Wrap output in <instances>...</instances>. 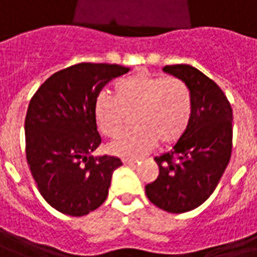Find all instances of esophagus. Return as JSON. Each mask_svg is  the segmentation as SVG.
Returning a JSON list of instances; mask_svg holds the SVG:
<instances>
[{"label": "esophagus", "instance_id": "esophagus-1", "mask_svg": "<svg viewBox=\"0 0 257 257\" xmlns=\"http://www.w3.org/2000/svg\"><path fill=\"white\" fill-rule=\"evenodd\" d=\"M122 163L125 164V166H134V164H136L138 163V160H129V159H123Z\"/></svg>", "mask_w": 257, "mask_h": 257}]
</instances>
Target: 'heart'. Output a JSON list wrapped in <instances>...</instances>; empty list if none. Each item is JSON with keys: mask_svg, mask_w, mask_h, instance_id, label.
<instances>
[{"mask_svg": "<svg viewBox=\"0 0 257 257\" xmlns=\"http://www.w3.org/2000/svg\"><path fill=\"white\" fill-rule=\"evenodd\" d=\"M131 115L135 128L108 146L116 157L138 159L157 142L171 145L178 141L191 122V91L181 79L136 73L116 82L114 97L101 93L96 100V122L107 138L121 134Z\"/></svg>", "mask_w": 257, "mask_h": 257, "instance_id": "obj_1", "label": "heart"}]
</instances>
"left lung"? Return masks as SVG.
Returning <instances> with one entry per match:
<instances>
[{
    "instance_id": "1",
    "label": "left lung",
    "mask_w": 257,
    "mask_h": 257,
    "mask_svg": "<svg viewBox=\"0 0 257 257\" xmlns=\"http://www.w3.org/2000/svg\"><path fill=\"white\" fill-rule=\"evenodd\" d=\"M166 73L191 91L192 116L168 153L156 157L159 177L146 185L149 200L168 213H185L214 192L232 152V108L216 82L191 65H167Z\"/></svg>"
}]
</instances>
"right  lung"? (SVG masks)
Wrapping results in <instances>:
<instances>
[{
    "mask_svg": "<svg viewBox=\"0 0 257 257\" xmlns=\"http://www.w3.org/2000/svg\"><path fill=\"white\" fill-rule=\"evenodd\" d=\"M129 72L115 64L82 62L58 71L29 103L26 159L39 192L64 214H89L108 196L121 160L93 156L101 143L94 104L110 80Z\"/></svg>",
    "mask_w": 257,
    "mask_h": 257,
    "instance_id": "obj_1",
    "label": "right lung"
}]
</instances>
